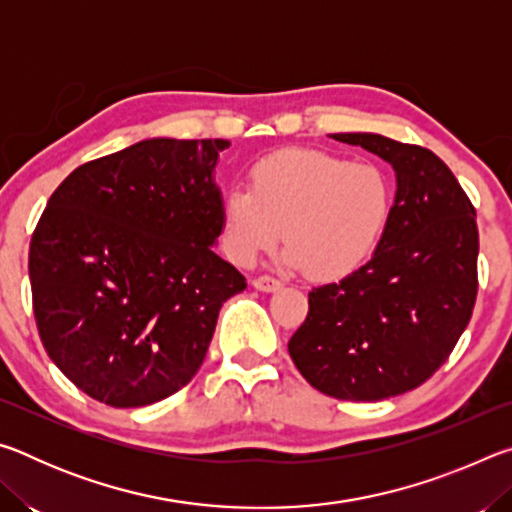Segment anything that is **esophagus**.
Listing matches in <instances>:
<instances>
[{
	"instance_id": "obj_1",
	"label": "esophagus",
	"mask_w": 512,
	"mask_h": 512,
	"mask_svg": "<svg viewBox=\"0 0 512 512\" xmlns=\"http://www.w3.org/2000/svg\"><path fill=\"white\" fill-rule=\"evenodd\" d=\"M253 287L257 289V291H266V293H271V291H277L282 287V282L280 280H275V277H271V275H262V277H255L253 282Z\"/></svg>"
}]
</instances>
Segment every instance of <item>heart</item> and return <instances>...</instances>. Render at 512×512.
<instances>
[{"label": "heart", "mask_w": 512, "mask_h": 512, "mask_svg": "<svg viewBox=\"0 0 512 512\" xmlns=\"http://www.w3.org/2000/svg\"><path fill=\"white\" fill-rule=\"evenodd\" d=\"M391 214V185L372 164L314 149H282L257 160L246 189L221 205V246L250 266L282 235V259L309 277H341L366 259Z\"/></svg>", "instance_id": "b5f03b06"}]
</instances>
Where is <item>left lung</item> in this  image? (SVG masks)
<instances>
[{"mask_svg": "<svg viewBox=\"0 0 512 512\" xmlns=\"http://www.w3.org/2000/svg\"><path fill=\"white\" fill-rule=\"evenodd\" d=\"M332 137L391 164L395 203L368 262L309 291L289 354L320 393L379 402L424 384L470 323L479 287L476 212L429 149L377 133Z\"/></svg>", "mask_w": 512, "mask_h": 512, "instance_id": "left-lung-1", "label": "left lung"}]
</instances>
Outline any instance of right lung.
Segmentation results:
<instances>
[{
  "label": "right lung",
  "instance_id": "right-lung-1",
  "mask_svg": "<svg viewBox=\"0 0 512 512\" xmlns=\"http://www.w3.org/2000/svg\"><path fill=\"white\" fill-rule=\"evenodd\" d=\"M228 140L153 137L81 164L31 237L33 314L63 375L115 409L189 384L246 277L214 253Z\"/></svg>",
  "mask_w": 512,
  "mask_h": 512
}]
</instances>
